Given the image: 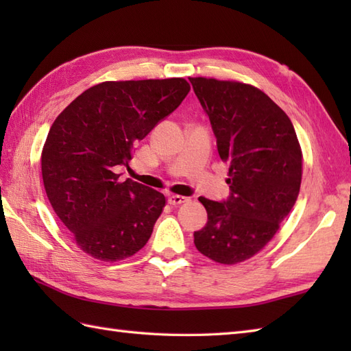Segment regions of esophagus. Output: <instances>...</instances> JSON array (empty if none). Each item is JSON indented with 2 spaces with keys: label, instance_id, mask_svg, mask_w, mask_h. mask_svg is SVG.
<instances>
[{
  "label": "esophagus",
  "instance_id": "34e87169",
  "mask_svg": "<svg viewBox=\"0 0 351 351\" xmlns=\"http://www.w3.org/2000/svg\"><path fill=\"white\" fill-rule=\"evenodd\" d=\"M189 197H184V196H180V195H169L167 197V202L170 205H181L184 202H189Z\"/></svg>",
  "mask_w": 351,
  "mask_h": 351
}]
</instances>
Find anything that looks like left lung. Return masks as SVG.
Segmentation results:
<instances>
[{
  "instance_id": "obj_1",
  "label": "left lung",
  "mask_w": 351,
  "mask_h": 351,
  "mask_svg": "<svg viewBox=\"0 0 351 351\" xmlns=\"http://www.w3.org/2000/svg\"><path fill=\"white\" fill-rule=\"evenodd\" d=\"M229 161V196L199 197L206 225L195 232L196 249L220 264L252 258L278 232L299 196L302 149L294 126L259 88L214 78H190Z\"/></svg>"
}]
</instances>
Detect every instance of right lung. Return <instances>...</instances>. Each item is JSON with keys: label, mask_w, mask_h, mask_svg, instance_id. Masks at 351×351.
Segmentation results:
<instances>
[{"label": "right lung", "mask_w": 351, "mask_h": 351, "mask_svg": "<svg viewBox=\"0 0 351 351\" xmlns=\"http://www.w3.org/2000/svg\"><path fill=\"white\" fill-rule=\"evenodd\" d=\"M184 78L106 81L73 99L52 123L42 151L45 191L81 250L121 261L147 243L166 205L162 193L119 181L134 146L180 107Z\"/></svg>", "instance_id": "1"}]
</instances>
